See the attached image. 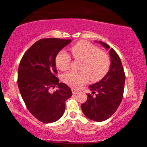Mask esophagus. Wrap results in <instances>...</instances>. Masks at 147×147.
Here are the masks:
<instances>
[{
  "label": "esophagus",
  "mask_w": 147,
  "mask_h": 147,
  "mask_svg": "<svg viewBox=\"0 0 147 147\" xmlns=\"http://www.w3.org/2000/svg\"><path fill=\"white\" fill-rule=\"evenodd\" d=\"M72 92L73 94H77V93L79 92V91L78 90L75 89V88H72Z\"/></svg>",
  "instance_id": "1"
}]
</instances>
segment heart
<instances>
[{
	"instance_id": "b5f03b06",
	"label": "heart",
	"mask_w": 147,
	"mask_h": 147,
	"mask_svg": "<svg viewBox=\"0 0 147 147\" xmlns=\"http://www.w3.org/2000/svg\"><path fill=\"white\" fill-rule=\"evenodd\" d=\"M75 59L81 60L79 71H70L62 77L63 82L71 87L78 88L87 84L90 78L96 82L101 80L110 68V58L107 53L100 51L97 46L88 41L78 42L70 49ZM71 57L66 51H61L57 55L55 64L61 71L69 69Z\"/></svg>"
}]
</instances>
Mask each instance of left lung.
I'll list each match as a JSON object with an SVG mask.
<instances>
[{
    "instance_id": "obj_1",
    "label": "left lung",
    "mask_w": 147,
    "mask_h": 147,
    "mask_svg": "<svg viewBox=\"0 0 147 147\" xmlns=\"http://www.w3.org/2000/svg\"><path fill=\"white\" fill-rule=\"evenodd\" d=\"M98 42L107 50L109 49L105 42ZM109 55L112 61L109 71L99 82L90 86L92 94H88L87 100L81 105L84 114L94 121H104L111 117L123 97L125 74L123 64L114 49L109 50Z\"/></svg>"
}]
</instances>
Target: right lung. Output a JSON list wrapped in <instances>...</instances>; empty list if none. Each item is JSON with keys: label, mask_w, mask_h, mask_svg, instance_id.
<instances>
[{"label": "right lung", "mask_w": 147, "mask_h": 147, "mask_svg": "<svg viewBox=\"0 0 147 147\" xmlns=\"http://www.w3.org/2000/svg\"><path fill=\"white\" fill-rule=\"evenodd\" d=\"M71 40L44 38L26 51L18 72V86L26 107L38 121L51 123L64 113L65 102L72 96L71 89L57 77L55 57ZM55 85L58 89L51 93Z\"/></svg>", "instance_id": "add662e5"}]
</instances>
